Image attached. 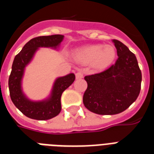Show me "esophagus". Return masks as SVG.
Masks as SVG:
<instances>
[{
	"label": "esophagus",
	"mask_w": 154,
	"mask_h": 154,
	"mask_svg": "<svg viewBox=\"0 0 154 154\" xmlns=\"http://www.w3.org/2000/svg\"><path fill=\"white\" fill-rule=\"evenodd\" d=\"M76 78L77 79H82V78H83V73L82 72H77L76 73Z\"/></svg>",
	"instance_id": "obj_1"
}]
</instances>
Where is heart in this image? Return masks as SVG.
Returning <instances> with one entry per match:
<instances>
[{
    "mask_svg": "<svg viewBox=\"0 0 154 154\" xmlns=\"http://www.w3.org/2000/svg\"><path fill=\"white\" fill-rule=\"evenodd\" d=\"M72 55L77 61L93 62L97 69H105L115 59L116 49L112 45H92L75 50Z\"/></svg>",
    "mask_w": 154,
    "mask_h": 154,
    "instance_id": "1",
    "label": "heart"
}]
</instances>
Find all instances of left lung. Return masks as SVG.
Here are the masks:
<instances>
[{
	"label": "left lung",
	"mask_w": 154,
	"mask_h": 154,
	"mask_svg": "<svg viewBox=\"0 0 154 154\" xmlns=\"http://www.w3.org/2000/svg\"><path fill=\"white\" fill-rule=\"evenodd\" d=\"M118 58L104 72L85 76L83 96L86 109L100 115L123 112L136 101L141 90V72L136 56L122 42L112 40Z\"/></svg>",
	"instance_id": "1"
}]
</instances>
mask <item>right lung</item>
<instances>
[{
    "label": "right lung",
    "mask_w": 154,
    "mask_h": 154,
    "mask_svg": "<svg viewBox=\"0 0 154 154\" xmlns=\"http://www.w3.org/2000/svg\"><path fill=\"white\" fill-rule=\"evenodd\" d=\"M63 40L64 36L60 34L32 38L24 45L13 60L8 78L11 100L23 114L29 118L44 121L57 116L61 110V94L75 81V75L72 72L57 77L48 97L38 101L29 98L23 90L22 82L25 69L32 62L40 48L58 50Z\"/></svg>",
    "instance_id": "right-lung-1"
}]
</instances>
